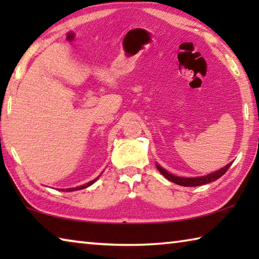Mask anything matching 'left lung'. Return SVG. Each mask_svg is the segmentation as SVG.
<instances>
[{
    "label": "left lung",
    "mask_w": 259,
    "mask_h": 259,
    "mask_svg": "<svg viewBox=\"0 0 259 259\" xmlns=\"http://www.w3.org/2000/svg\"><path fill=\"white\" fill-rule=\"evenodd\" d=\"M231 165H232V163H229L226 166H224L223 169L218 170V171L209 174V175H207V176L195 177V178H184V177L175 176V175H171V174H169L168 171H165L163 168H161V166L157 165V164H156V168L166 179H168V181L177 184V185H181V186H200V185H204V184H208V183L217 181L218 178H221L223 175H224L227 171V170H229Z\"/></svg>",
    "instance_id": "8db88e82"
}]
</instances>
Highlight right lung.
<instances>
[{
  "mask_svg": "<svg viewBox=\"0 0 259 259\" xmlns=\"http://www.w3.org/2000/svg\"><path fill=\"white\" fill-rule=\"evenodd\" d=\"M96 181H97V179H95V181H91V182H89V183H87V184H84V185H82V186H78V187H75V188H67V190H63V191H65V192H72V191L82 190V188H87L88 186L93 185V184H94Z\"/></svg>",
  "mask_w": 259,
  "mask_h": 259,
  "instance_id": "add662e5",
  "label": "right lung"
}]
</instances>
